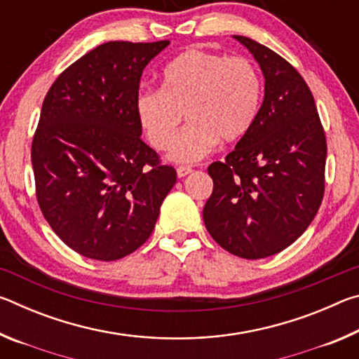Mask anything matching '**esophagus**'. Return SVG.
Returning <instances> with one entry per match:
<instances>
[{"instance_id":"34e87169","label":"esophagus","mask_w":359,"mask_h":359,"mask_svg":"<svg viewBox=\"0 0 359 359\" xmlns=\"http://www.w3.org/2000/svg\"><path fill=\"white\" fill-rule=\"evenodd\" d=\"M193 169L190 166H179L177 168V177H187L188 174H191Z\"/></svg>"}]
</instances>
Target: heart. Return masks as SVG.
<instances>
[{"mask_svg": "<svg viewBox=\"0 0 359 359\" xmlns=\"http://www.w3.org/2000/svg\"><path fill=\"white\" fill-rule=\"evenodd\" d=\"M161 82L137 95L136 114L156 150L171 147L187 114L191 125L175 138L172 161L201 160L218 141L238 142L257 123L263 81L248 58L188 48L166 66Z\"/></svg>", "mask_w": 359, "mask_h": 359, "instance_id": "obj_1", "label": "heart"}]
</instances>
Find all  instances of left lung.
Returning <instances> with one entry per match:
<instances>
[{"label": "left lung", "instance_id": "8db88e82", "mask_svg": "<svg viewBox=\"0 0 359 359\" xmlns=\"http://www.w3.org/2000/svg\"><path fill=\"white\" fill-rule=\"evenodd\" d=\"M264 76L257 123L208 172L214 191L203 209L224 250L259 259L293 244L317 215L325 191L326 137L311 88L287 60L245 36Z\"/></svg>", "mask_w": 359, "mask_h": 359}]
</instances>
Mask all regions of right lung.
Listing matches in <instances>:
<instances>
[{
    "instance_id": "add662e5",
    "label": "right lung",
    "mask_w": 359,
    "mask_h": 359,
    "mask_svg": "<svg viewBox=\"0 0 359 359\" xmlns=\"http://www.w3.org/2000/svg\"><path fill=\"white\" fill-rule=\"evenodd\" d=\"M169 41H111L48 90L32 145L36 196L60 239L115 261L150 238L177 174L145 144L136 114L142 71Z\"/></svg>"
}]
</instances>
